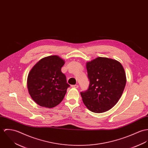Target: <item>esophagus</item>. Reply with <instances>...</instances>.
Wrapping results in <instances>:
<instances>
[{"label":"esophagus","mask_w":148,"mask_h":148,"mask_svg":"<svg viewBox=\"0 0 148 148\" xmlns=\"http://www.w3.org/2000/svg\"><path fill=\"white\" fill-rule=\"evenodd\" d=\"M71 87H73V88H78L79 86L78 84H75V85H71Z\"/></svg>","instance_id":"1"}]
</instances>
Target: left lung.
Instances as JSON below:
<instances>
[{
  "instance_id": "left-lung-1",
  "label": "left lung",
  "mask_w": 148,
  "mask_h": 148,
  "mask_svg": "<svg viewBox=\"0 0 148 148\" xmlns=\"http://www.w3.org/2000/svg\"><path fill=\"white\" fill-rule=\"evenodd\" d=\"M90 85L81 92L86 107L95 113L111 109L121 98L126 84V74L121 63L106 57H97L86 63Z\"/></svg>"
}]
</instances>
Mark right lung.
<instances>
[{"label":"right lung","instance_id":"right-lung-1","mask_svg":"<svg viewBox=\"0 0 148 148\" xmlns=\"http://www.w3.org/2000/svg\"><path fill=\"white\" fill-rule=\"evenodd\" d=\"M65 62L58 56H50L41 59L29 71L27 78L28 92L40 106L51 108L64 98L70 86L61 71Z\"/></svg>","mask_w":148,"mask_h":148}]
</instances>
